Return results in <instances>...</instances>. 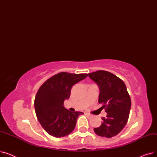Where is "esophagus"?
<instances>
[{"label": "esophagus", "instance_id": "34e87169", "mask_svg": "<svg viewBox=\"0 0 157 157\" xmlns=\"http://www.w3.org/2000/svg\"><path fill=\"white\" fill-rule=\"evenodd\" d=\"M86 115H88V117H92V115L91 114H90L89 113H85Z\"/></svg>", "mask_w": 157, "mask_h": 157}]
</instances>
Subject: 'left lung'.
<instances>
[{
	"mask_svg": "<svg viewBox=\"0 0 157 157\" xmlns=\"http://www.w3.org/2000/svg\"><path fill=\"white\" fill-rule=\"evenodd\" d=\"M88 76L98 85L100 89L98 102L102 104L107 113L102 118V125L94 128L98 136L110 138L118 134L124 128L129 117L131 99L125 84L111 72L97 71Z\"/></svg>",
	"mask_w": 157,
	"mask_h": 157,
	"instance_id": "1",
	"label": "left lung"
}]
</instances>
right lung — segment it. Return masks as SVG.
<instances>
[{"label":"right lung","instance_id":"right-lung-1","mask_svg":"<svg viewBox=\"0 0 157 157\" xmlns=\"http://www.w3.org/2000/svg\"><path fill=\"white\" fill-rule=\"evenodd\" d=\"M88 74L58 73L47 79L36 94L34 106L37 118L41 126L49 135L61 137L70 134L76 127L82 112H71L63 107L69 99L72 86L84 79Z\"/></svg>","mask_w":157,"mask_h":157}]
</instances>
